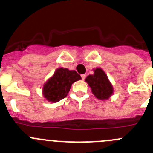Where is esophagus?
<instances>
[{
	"instance_id": "34e87169",
	"label": "esophagus",
	"mask_w": 153,
	"mask_h": 153,
	"mask_svg": "<svg viewBox=\"0 0 153 153\" xmlns=\"http://www.w3.org/2000/svg\"><path fill=\"white\" fill-rule=\"evenodd\" d=\"M85 78H86V75H85V74H83V75H82V80H85Z\"/></svg>"
}]
</instances>
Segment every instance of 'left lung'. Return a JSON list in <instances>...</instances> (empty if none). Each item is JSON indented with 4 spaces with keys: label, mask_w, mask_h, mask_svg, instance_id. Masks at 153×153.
<instances>
[{
    "label": "left lung",
    "mask_w": 153,
    "mask_h": 153,
    "mask_svg": "<svg viewBox=\"0 0 153 153\" xmlns=\"http://www.w3.org/2000/svg\"><path fill=\"white\" fill-rule=\"evenodd\" d=\"M93 94L99 100H107L114 93V88L107 75L101 68L94 69L93 75H89L85 78Z\"/></svg>",
    "instance_id": "obj_1"
}]
</instances>
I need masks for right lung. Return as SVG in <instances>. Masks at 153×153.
I'll list each match as a JSON object with an SVG mask.
<instances>
[{
	"label": "right lung",
	"instance_id": "obj_1",
	"mask_svg": "<svg viewBox=\"0 0 153 153\" xmlns=\"http://www.w3.org/2000/svg\"><path fill=\"white\" fill-rule=\"evenodd\" d=\"M82 79L75 70L58 68L42 87V95L48 101L56 103L66 97L71 85Z\"/></svg>",
	"mask_w": 153,
	"mask_h": 153
}]
</instances>
